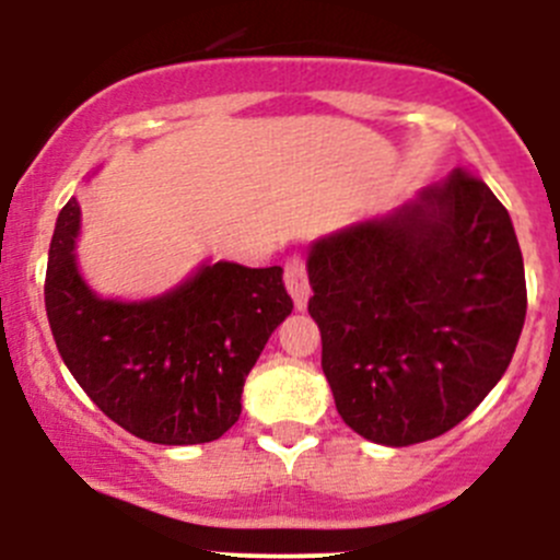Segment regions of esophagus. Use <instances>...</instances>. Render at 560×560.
I'll return each mask as SVG.
<instances>
[{
    "label": "esophagus",
    "instance_id": "obj_1",
    "mask_svg": "<svg viewBox=\"0 0 560 560\" xmlns=\"http://www.w3.org/2000/svg\"><path fill=\"white\" fill-rule=\"evenodd\" d=\"M284 287L287 292L292 295L295 301V308H306L308 295H312V287H308V273H306V265H303L301 257H290L284 265Z\"/></svg>",
    "mask_w": 560,
    "mask_h": 560
}]
</instances>
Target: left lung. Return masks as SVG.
<instances>
[{"mask_svg":"<svg viewBox=\"0 0 560 560\" xmlns=\"http://www.w3.org/2000/svg\"><path fill=\"white\" fill-rule=\"evenodd\" d=\"M306 265L322 371L341 420L369 442L442 436L515 354L521 246L499 197L460 167L387 217L316 241Z\"/></svg>","mask_w":560,"mask_h":560,"instance_id":"8db88e82","label":"left lung"}]
</instances>
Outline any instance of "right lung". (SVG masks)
<instances>
[{"instance_id": "obj_1", "label": "right lung", "mask_w": 560, "mask_h": 560, "mask_svg": "<svg viewBox=\"0 0 560 560\" xmlns=\"http://www.w3.org/2000/svg\"><path fill=\"white\" fill-rule=\"evenodd\" d=\"M78 228L72 197L45 273L50 332L78 385L143 442L184 447L228 433L248 371L292 312L284 270L213 262L151 301H105L78 273Z\"/></svg>"}]
</instances>
